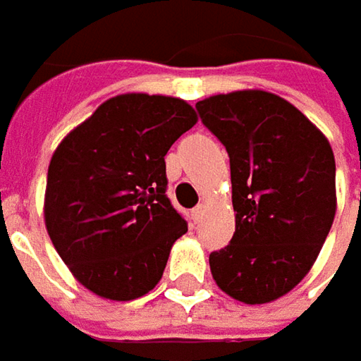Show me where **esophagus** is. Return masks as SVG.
<instances>
[{"instance_id":"obj_1","label":"esophagus","mask_w":361,"mask_h":361,"mask_svg":"<svg viewBox=\"0 0 361 361\" xmlns=\"http://www.w3.org/2000/svg\"><path fill=\"white\" fill-rule=\"evenodd\" d=\"M202 215H204V204H199V207L192 209V221H195V223H199L202 219Z\"/></svg>"}]
</instances>
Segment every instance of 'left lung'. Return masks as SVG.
Segmentation results:
<instances>
[{"instance_id": "8db88e82", "label": "left lung", "mask_w": 361, "mask_h": 361, "mask_svg": "<svg viewBox=\"0 0 361 361\" xmlns=\"http://www.w3.org/2000/svg\"><path fill=\"white\" fill-rule=\"evenodd\" d=\"M227 148L235 233L209 255L216 285L243 303H269L312 269L336 216L327 138L287 100L261 90L197 102Z\"/></svg>"}]
</instances>
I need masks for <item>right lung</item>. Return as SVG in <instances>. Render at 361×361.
Returning <instances> with one entry per match:
<instances>
[{
	"label": "right lung",
	"instance_id": "1",
	"mask_svg": "<svg viewBox=\"0 0 361 361\" xmlns=\"http://www.w3.org/2000/svg\"><path fill=\"white\" fill-rule=\"evenodd\" d=\"M197 124L185 100L122 94L106 100L56 148L46 229L92 293L130 301L162 277L187 221L166 197L164 157Z\"/></svg>",
	"mask_w": 361,
	"mask_h": 361
}]
</instances>
